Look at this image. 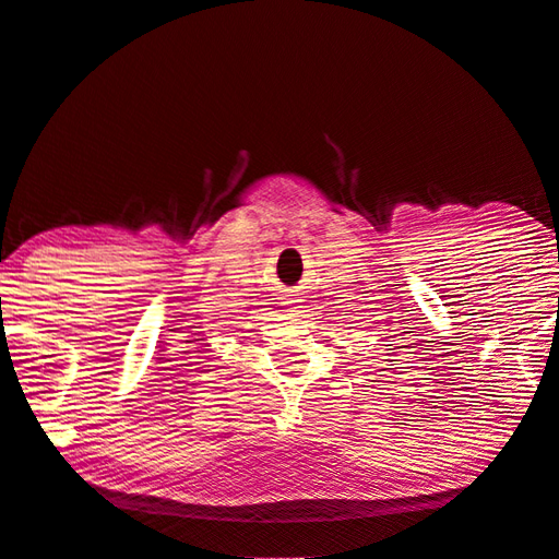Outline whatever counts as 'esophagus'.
Listing matches in <instances>:
<instances>
[{
  "instance_id": "obj_1",
  "label": "esophagus",
  "mask_w": 559,
  "mask_h": 559,
  "mask_svg": "<svg viewBox=\"0 0 559 559\" xmlns=\"http://www.w3.org/2000/svg\"><path fill=\"white\" fill-rule=\"evenodd\" d=\"M282 300H284V306H296V302H302V294L298 289H286Z\"/></svg>"
}]
</instances>
